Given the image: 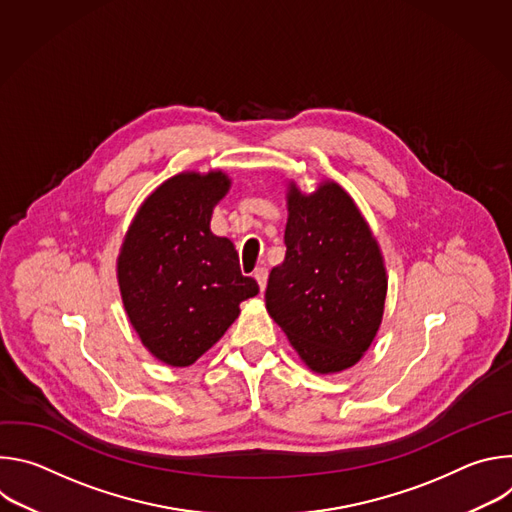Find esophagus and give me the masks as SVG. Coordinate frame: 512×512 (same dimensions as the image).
Wrapping results in <instances>:
<instances>
[{
    "mask_svg": "<svg viewBox=\"0 0 512 512\" xmlns=\"http://www.w3.org/2000/svg\"><path fill=\"white\" fill-rule=\"evenodd\" d=\"M253 275H255V279H257V283H259V289H261V291H265V285H267V277H269V271H267V267H257Z\"/></svg>",
    "mask_w": 512,
    "mask_h": 512,
    "instance_id": "obj_1",
    "label": "esophagus"
}]
</instances>
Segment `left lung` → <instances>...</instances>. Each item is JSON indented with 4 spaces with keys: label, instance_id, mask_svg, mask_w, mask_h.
Segmentation results:
<instances>
[{
    "label": "left lung",
    "instance_id": "8db88e82",
    "mask_svg": "<svg viewBox=\"0 0 512 512\" xmlns=\"http://www.w3.org/2000/svg\"><path fill=\"white\" fill-rule=\"evenodd\" d=\"M285 259L267 281L265 306L314 373L350 369L369 350L385 312L387 271L354 200L322 182L287 190Z\"/></svg>",
    "mask_w": 512,
    "mask_h": 512
}]
</instances>
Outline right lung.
<instances>
[{"mask_svg":"<svg viewBox=\"0 0 512 512\" xmlns=\"http://www.w3.org/2000/svg\"><path fill=\"white\" fill-rule=\"evenodd\" d=\"M231 188L225 172H182L139 206L117 259L121 300L143 346L170 367H190L221 340L239 304L259 294L227 237L210 231Z\"/></svg>","mask_w":512,"mask_h":512,"instance_id":"add662e5","label":"right lung"}]
</instances>
